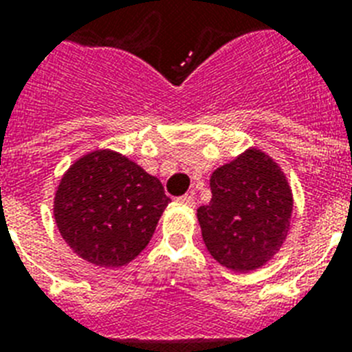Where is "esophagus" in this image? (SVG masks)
Masks as SVG:
<instances>
[{
  "label": "esophagus",
  "mask_w": 352,
  "mask_h": 352,
  "mask_svg": "<svg viewBox=\"0 0 352 352\" xmlns=\"http://www.w3.org/2000/svg\"><path fill=\"white\" fill-rule=\"evenodd\" d=\"M177 203L192 208V206H195V197L193 195H182V197H177Z\"/></svg>",
  "instance_id": "obj_1"
}]
</instances>
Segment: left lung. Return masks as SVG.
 I'll list each match as a JSON object with an SVG mask.
<instances>
[{
    "mask_svg": "<svg viewBox=\"0 0 352 352\" xmlns=\"http://www.w3.org/2000/svg\"><path fill=\"white\" fill-rule=\"evenodd\" d=\"M212 201L197 208L204 245L223 267L250 272L283 245L292 193L276 162L250 149L210 177Z\"/></svg>",
    "mask_w": 352,
    "mask_h": 352,
    "instance_id": "8db88e82",
    "label": "left lung"
}]
</instances>
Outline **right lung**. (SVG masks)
Returning <instances> with one entry per match:
<instances>
[{
  "mask_svg": "<svg viewBox=\"0 0 352 352\" xmlns=\"http://www.w3.org/2000/svg\"><path fill=\"white\" fill-rule=\"evenodd\" d=\"M168 203L159 179L122 155L95 151L62 179L54 217L80 257L117 268L146 248Z\"/></svg>",
  "mask_w": 352,
  "mask_h": 352,
  "instance_id": "1",
  "label": "right lung"
}]
</instances>
